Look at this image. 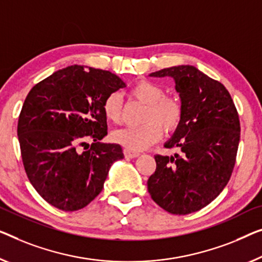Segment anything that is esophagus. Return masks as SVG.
Here are the masks:
<instances>
[{
  "instance_id": "esophagus-1",
  "label": "esophagus",
  "mask_w": 262,
  "mask_h": 262,
  "mask_svg": "<svg viewBox=\"0 0 262 262\" xmlns=\"http://www.w3.org/2000/svg\"><path fill=\"white\" fill-rule=\"evenodd\" d=\"M123 153H124V156H126V158H129V159H134V158H138V156H140L139 151L127 149V148L123 150Z\"/></svg>"
}]
</instances>
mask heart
<instances>
[{
	"label": "heart",
	"instance_id": "1",
	"mask_svg": "<svg viewBox=\"0 0 262 262\" xmlns=\"http://www.w3.org/2000/svg\"><path fill=\"white\" fill-rule=\"evenodd\" d=\"M130 95L147 104L143 115L144 123L138 127L115 130L112 138L116 143L127 149L140 151L161 139L162 128L169 133L180 126L183 116L182 103L177 97L165 95V91L159 84L150 81H141L130 89ZM102 113L109 122H120L122 99L119 93H111L103 100Z\"/></svg>",
	"mask_w": 262,
	"mask_h": 262
}]
</instances>
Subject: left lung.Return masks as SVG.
<instances>
[{"mask_svg": "<svg viewBox=\"0 0 262 262\" xmlns=\"http://www.w3.org/2000/svg\"><path fill=\"white\" fill-rule=\"evenodd\" d=\"M149 76L173 77L183 116L165 143L179 153L154 156L148 193L171 214L194 213L210 204L231 179L240 141L239 115L225 85L193 66L165 68Z\"/></svg>", "mask_w": 262, "mask_h": 262, "instance_id": "1", "label": "left lung"}]
</instances>
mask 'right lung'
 Masks as SVG:
<instances>
[{
  "label": "right lung",
  "instance_id": "1",
  "mask_svg": "<svg viewBox=\"0 0 262 262\" xmlns=\"http://www.w3.org/2000/svg\"><path fill=\"white\" fill-rule=\"evenodd\" d=\"M126 83L108 70L69 66L35 84L18 118L17 136L27 177L45 200L79 210L103 188L109 168L123 159L107 135L103 100ZM93 143L89 150L79 147Z\"/></svg>",
  "mask_w": 262,
  "mask_h": 262
}]
</instances>
